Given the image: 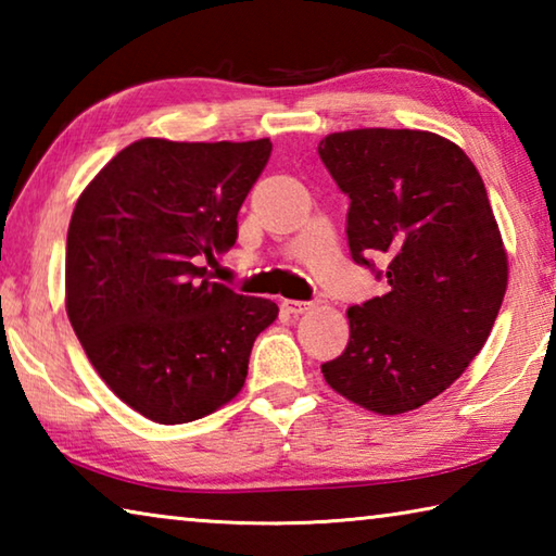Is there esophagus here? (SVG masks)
<instances>
[{
  "label": "esophagus",
  "mask_w": 556,
  "mask_h": 556,
  "mask_svg": "<svg viewBox=\"0 0 556 556\" xmlns=\"http://www.w3.org/2000/svg\"><path fill=\"white\" fill-rule=\"evenodd\" d=\"M281 306H285L289 314H294V316H299V314H306V312H308V308H312L314 304H312V301H296V299H285V301H281Z\"/></svg>",
  "instance_id": "1"
}]
</instances>
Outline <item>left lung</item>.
I'll return each instance as SVG.
<instances>
[{"label":"left lung","mask_w":556,"mask_h":556,"mask_svg":"<svg viewBox=\"0 0 556 556\" xmlns=\"http://www.w3.org/2000/svg\"><path fill=\"white\" fill-rule=\"evenodd\" d=\"M318 154L351 199L357 265L390 291L348 308L351 338L321 372L341 397L404 414L448 390L481 353L507 289V252L464 149L425 129L333 131Z\"/></svg>","instance_id":"8db88e82"}]
</instances>
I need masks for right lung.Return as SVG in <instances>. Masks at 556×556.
Masks as SVG:
<instances>
[{
    "instance_id": "1",
    "label": "right lung",
    "mask_w": 556,
    "mask_h": 556,
    "mask_svg": "<svg viewBox=\"0 0 556 556\" xmlns=\"http://www.w3.org/2000/svg\"><path fill=\"white\" fill-rule=\"evenodd\" d=\"M269 139L122 149L83 188L65 244V312L92 368L156 425H186L238 397L269 299L211 281Z\"/></svg>"
}]
</instances>
